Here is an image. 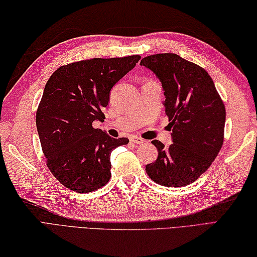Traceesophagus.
Here are the masks:
<instances>
[{"mask_svg": "<svg viewBox=\"0 0 257 257\" xmlns=\"http://www.w3.org/2000/svg\"><path fill=\"white\" fill-rule=\"evenodd\" d=\"M130 141L132 142V143H134V144H143V143H144V140H143V139H141V137H136V136L131 137Z\"/></svg>", "mask_w": 257, "mask_h": 257, "instance_id": "1", "label": "esophagus"}]
</instances>
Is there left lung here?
<instances>
[{"label":"left lung","mask_w":257,"mask_h":257,"mask_svg":"<svg viewBox=\"0 0 257 257\" xmlns=\"http://www.w3.org/2000/svg\"><path fill=\"white\" fill-rule=\"evenodd\" d=\"M141 65L152 70L165 90L166 115L173 144H152L158 158L146 166L154 182L169 187L193 183L207 170L223 144L226 108L203 67L176 53L148 55Z\"/></svg>","instance_id":"left-lung-1"}]
</instances>
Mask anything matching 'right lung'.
<instances>
[{
    "mask_svg": "<svg viewBox=\"0 0 257 257\" xmlns=\"http://www.w3.org/2000/svg\"><path fill=\"white\" fill-rule=\"evenodd\" d=\"M140 55L90 59L60 66L47 81L36 125L47 166L59 182L77 193L99 190L111 178V152L126 145L93 121H104L110 90L140 61Z\"/></svg>",
    "mask_w": 257,
    "mask_h": 257,
    "instance_id": "obj_1",
    "label": "right lung"
}]
</instances>
